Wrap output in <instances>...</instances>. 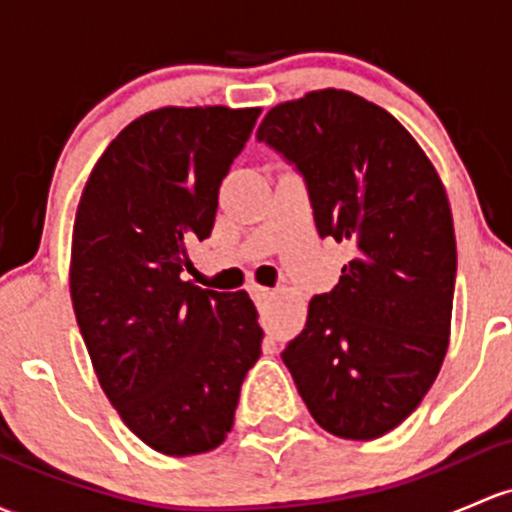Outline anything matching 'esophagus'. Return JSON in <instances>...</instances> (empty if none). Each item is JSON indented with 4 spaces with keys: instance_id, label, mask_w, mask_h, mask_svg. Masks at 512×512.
<instances>
[{
    "instance_id": "obj_1",
    "label": "esophagus",
    "mask_w": 512,
    "mask_h": 512,
    "mask_svg": "<svg viewBox=\"0 0 512 512\" xmlns=\"http://www.w3.org/2000/svg\"><path fill=\"white\" fill-rule=\"evenodd\" d=\"M250 294H252V297H255V299H270V297H272V289L260 287V284H252Z\"/></svg>"
}]
</instances>
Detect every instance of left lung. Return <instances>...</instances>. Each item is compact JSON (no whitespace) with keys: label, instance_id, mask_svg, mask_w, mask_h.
<instances>
[{"label":"left lung","instance_id":"1","mask_svg":"<svg viewBox=\"0 0 512 512\" xmlns=\"http://www.w3.org/2000/svg\"><path fill=\"white\" fill-rule=\"evenodd\" d=\"M257 139L301 174L321 238L355 250L309 301L284 365L319 427L383 437L417 410L449 346L456 238L437 169L390 112L348 90L272 107Z\"/></svg>","mask_w":512,"mask_h":512}]
</instances>
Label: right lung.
<instances>
[{"label":"right lung","instance_id":"obj_1","mask_svg":"<svg viewBox=\"0 0 512 512\" xmlns=\"http://www.w3.org/2000/svg\"><path fill=\"white\" fill-rule=\"evenodd\" d=\"M260 107H161L105 149L80 196L71 299L122 422L166 456L223 444L262 328L245 292L181 279Z\"/></svg>","mask_w":512,"mask_h":512}]
</instances>
